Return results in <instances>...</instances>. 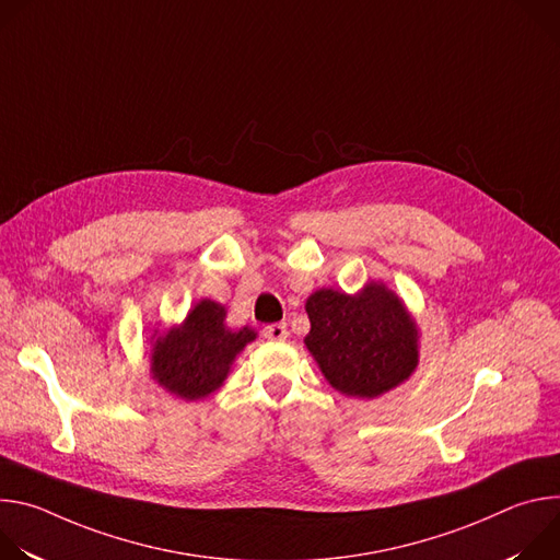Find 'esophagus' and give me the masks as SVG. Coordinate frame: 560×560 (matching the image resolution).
Masks as SVG:
<instances>
[{"label": "esophagus", "mask_w": 560, "mask_h": 560, "mask_svg": "<svg viewBox=\"0 0 560 560\" xmlns=\"http://www.w3.org/2000/svg\"><path fill=\"white\" fill-rule=\"evenodd\" d=\"M264 337L268 341H285L288 339V328L285 324H270L264 328Z\"/></svg>", "instance_id": "esophagus-1"}]
</instances>
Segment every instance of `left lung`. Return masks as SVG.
I'll return each mask as SVG.
<instances>
[{
	"label": "left lung",
	"mask_w": 560,
	"mask_h": 560,
	"mask_svg": "<svg viewBox=\"0 0 560 560\" xmlns=\"http://www.w3.org/2000/svg\"><path fill=\"white\" fill-rule=\"evenodd\" d=\"M303 343L341 394L376 398L406 383L419 365V326L404 299L383 281L348 294L314 290L305 301Z\"/></svg>",
	"instance_id": "left-lung-1"
}]
</instances>
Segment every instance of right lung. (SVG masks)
<instances>
[{"label": "right lung", "mask_w": 560, "mask_h": 560, "mask_svg": "<svg viewBox=\"0 0 560 560\" xmlns=\"http://www.w3.org/2000/svg\"><path fill=\"white\" fill-rule=\"evenodd\" d=\"M225 305L201 299L182 324L152 330L148 354L150 378L182 401H201L228 378L232 363L257 339L248 326H225Z\"/></svg>", "instance_id": "1"}]
</instances>
